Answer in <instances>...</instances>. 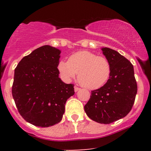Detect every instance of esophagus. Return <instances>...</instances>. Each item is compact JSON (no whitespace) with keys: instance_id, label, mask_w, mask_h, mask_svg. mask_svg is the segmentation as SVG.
Segmentation results:
<instances>
[{"instance_id":"esophagus-1","label":"esophagus","mask_w":151,"mask_h":151,"mask_svg":"<svg viewBox=\"0 0 151 151\" xmlns=\"http://www.w3.org/2000/svg\"><path fill=\"white\" fill-rule=\"evenodd\" d=\"M79 89H80V88L77 87V86H74V91H75V92H77V91H79Z\"/></svg>"}]
</instances>
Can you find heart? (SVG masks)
<instances>
[{"mask_svg": "<svg viewBox=\"0 0 151 151\" xmlns=\"http://www.w3.org/2000/svg\"><path fill=\"white\" fill-rule=\"evenodd\" d=\"M60 77L70 81L78 73L81 85L89 89H96L106 83L110 77L111 65L104 57L97 56L89 51H79L69 58L60 60L58 65Z\"/></svg>", "mask_w": 151, "mask_h": 151, "instance_id": "1", "label": "heart"}]
</instances>
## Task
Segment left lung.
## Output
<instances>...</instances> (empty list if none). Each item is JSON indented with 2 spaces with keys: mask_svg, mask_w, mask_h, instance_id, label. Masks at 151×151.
Segmentation results:
<instances>
[{
  "mask_svg": "<svg viewBox=\"0 0 151 151\" xmlns=\"http://www.w3.org/2000/svg\"><path fill=\"white\" fill-rule=\"evenodd\" d=\"M101 50L111 65L110 77L103 86L91 91L84 111L91 120L109 124L125 117L131 110L137 83L129 60L110 48L103 47Z\"/></svg>",
  "mask_w": 151,
  "mask_h": 151,
  "instance_id": "8db88e82",
  "label": "left lung"
}]
</instances>
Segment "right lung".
<instances>
[{"label": "right lung", "instance_id": "add662e5", "mask_svg": "<svg viewBox=\"0 0 151 151\" xmlns=\"http://www.w3.org/2000/svg\"><path fill=\"white\" fill-rule=\"evenodd\" d=\"M61 51L44 45L24 57L15 69L12 94L18 112L27 122L49 127L60 122L65 104L74 94V84L59 77Z\"/></svg>", "mask_w": 151, "mask_h": 151}]
</instances>
